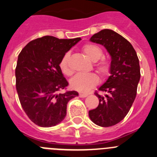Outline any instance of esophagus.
Here are the masks:
<instances>
[{"label": "esophagus", "instance_id": "1", "mask_svg": "<svg viewBox=\"0 0 157 157\" xmlns=\"http://www.w3.org/2000/svg\"><path fill=\"white\" fill-rule=\"evenodd\" d=\"M87 96H88V94H82V93L79 94V98H86Z\"/></svg>", "mask_w": 157, "mask_h": 157}]
</instances>
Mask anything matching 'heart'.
<instances>
[{"instance_id": "1", "label": "heart", "mask_w": 157, "mask_h": 157, "mask_svg": "<svg viewBox=\"0 0 157 157\" xmlns=\"http://www.w3.org/2000/svg\"><path fill=\"white\" fill-rule=\"evenodd\" d=\"M83 53L90 60L94 62V67L102 78H105L110 75L112 71V63L109 59H101L103 56V50L98 45L94 44H86L82 48ZM70 53L65 52L59 62V67L63 74L70 76L72 71L69 67ZM99 78L94 73H79L71 80V86L74 90L79 92H88L90 89L98 85Z\"/></svg>"}]
</instances>
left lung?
<instances>
[{"mask_svg": "<svg viewBox=\"0 0 157 157\" xmlns=\"http://www.w3.org/2000/svg\"><path fill=\"white\" fill-rule=\"evenodd\" d=\"M90 41L104 45L109 52L112 71L99 91L94 93L99 105L89 111V116L100 127H112L125 118L134 103L141 77L139 59L132 45L112 30H101ZM99 92L105 94L101 95Z\"/></svg>", "mask_w": 157, "mask_h": 157, "instance_id": "left-lung-1", "label": "left lung"}]
</instances>
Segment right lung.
I'll use <instances>...</instances> for the list:
<instances>
[{
	"instance_id": "right-lung-1",
	"label": "right lung",
	"mask_w": 157,
	"mask_h": 157,
	"mask_svg": "<svg viewBox=\"0 0 157 157\" xmlns=\"http://www.w3.org/2000/svg\"><path fill=\"white\" fill-rule=\"evenodd\" d=\"M80 40L44 36L30 41L19 54L16 90L25 113L36 125L50 127L60 123L68 101L78 96L76 91L59 93L68 86L59 62Z\"/></svg>"
}]
</instances>
